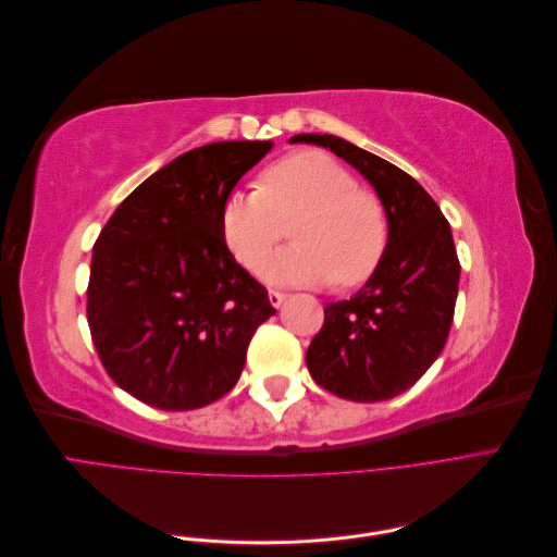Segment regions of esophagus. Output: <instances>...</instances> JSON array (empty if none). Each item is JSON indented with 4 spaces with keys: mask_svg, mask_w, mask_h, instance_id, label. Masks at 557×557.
Returning a JSON list of instances; mask_svg holds the SVG:
<instances>
[{
    "mask_svg": "<svg viewBox=\"0 0 557 557\" xmlns=\"http://www.w3.org/2000/svg\"><path fill=\"white\" fill-rule=\"evenodd\" d=\"M285 297H288V295L281 293V290H269V301H272V307H281Z\"/></svg>",
    "mask_w": 557,
    "mask_h": 557,
    "instance_id": "obj_1",
    "label": "esophagus"
}]
</instances>
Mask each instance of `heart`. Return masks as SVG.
<instances>
[{"instance_id": "heart-1", "label": "heart", "mask_w": 557, "mask_h": 557, "mask_svg": "<svg viewBox=\"0 0 557 557\" xmlns=\"http://www.w3.org/2000/svg\"><path fill=\"white\" fill-rule=\"evenodd\" d=\"M260 188L234 190L221 209L232 258L256 272L293 226L295 244L267 262L272 283L356 285L374 272L387 242L385 211L344 164L305 150L267 166Z\"/></svg>"}]
</instances>
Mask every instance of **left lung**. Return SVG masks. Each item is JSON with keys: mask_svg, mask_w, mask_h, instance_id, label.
I'll list each match as a JSON object with an SVG mask.
<instances>
[{"mask_svg": "<svg viewBox=\"0 0 557 557\" xmlns=\"http://www.w3.org/2000/svg\"><path fill=\"white\" fill-rule=\"evenodd\" d=\"M374 185L387 215V244L362 288L325 307V323L307 350L313 381L336 397L381 401L423 376L453 325L460 260L450 225L416 178L332 134H297Z\"/></svg>", "mask_w": 557, "mask_h": 557, "instance_id": "left-lung-1", "label": "left lung"}]
</instances>
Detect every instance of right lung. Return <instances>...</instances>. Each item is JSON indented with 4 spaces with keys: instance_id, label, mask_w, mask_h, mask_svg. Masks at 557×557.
I'll return each instance as SVG.
<instances>
[{
    "instance_id": "obj_1",
    "label": "right lung",
    "mask_w": 557,
    "mask_h": 557,
    "mask_svg": "<svg viewBox=\"0 0 557 557\" xmlns=\"http://www.w3.org/2000/svg\"><path fill=\"white\" fill-rule=\"evenodd\" d=\"M272 141L183 153L113 211L92 248L88 325L107 374L164 411L227 395L252 334L276 309L232 258L221 209Z\"/></svg>"
}]
</instances>
